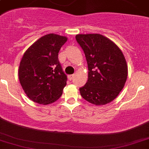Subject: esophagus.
<instances>
[{
  "mask_svg": "<svg viewBox=\"0 0 149 149\" xmlns=\"http://www.w3.org/2000/svg\"><path fill=\"white\" fill-rule=\"evenodd\" d=\"M73 77H74V74H73V75H69V76H68V78L70 80V81H71V80L73 78Z\"/></svg>",
  "mask_w": 149,
  "mask_h": 149,
  "instance_id": "1",
  "label": "esophagus"
}]
</instances>
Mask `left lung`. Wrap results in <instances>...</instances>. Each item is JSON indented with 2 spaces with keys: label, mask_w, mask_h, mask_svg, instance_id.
Instances as JSON below:
<instances>
[{
  "label": "left lung",
  "mask_w": 149,
  "mask_h": 149,
  "mask_svg": "<svg viewBox=\"0 0 149 149\" xmlns=\"http://www.w3.org/2000/svg\"><path fill=\"white\" fill-rule=\"evenodd\" d=\"M76 40L84 52L88 68L87 83L79 89L81 96L95 105L109 103L123 89L128 75L122 50L100 34H78Z\"/></svg>",
  "instance_id": "1"
}]
</instances>
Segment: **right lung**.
I'll use <instances>...</instances> for the list:
<instances>
[{"label":"right lung","instance_id":"1","mask_svg":"<svg viewBox=\"0 0 149 149\" xmlns=\"http://www.w3.org/2000/svg\"><path fill=\"white\" fill-rule=\"evenodd\" d=\"M66 36L48 34L40 37L24 52L18 76L22 89L31 100L49 104L59 98L66 86V75L58 54L66 42Z\"/></svg>","mask_w":149,"mask_h":149}]
</instances>
